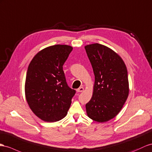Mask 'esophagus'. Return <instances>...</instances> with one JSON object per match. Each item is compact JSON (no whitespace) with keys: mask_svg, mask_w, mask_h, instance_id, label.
Masks as SVG:
<instances>
[{"mask_svg":"<svg viewBox=\"0 0 152 152\" xmlns=\"http://www.w3.org/2000/svg\"><path fill=\"white\" fill-rule=\"evenodd\" d=\"M84 91V88L83 87H80L79 88L77 89V92H81Z\"/></svg>","mask_w":152,"mask_h":152,"instance_id":"obj_1","label":"esophagus"}]
</instances>
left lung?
<instances>
[{
	"mask_svg": "<svg viewBox=\"0 0 152 152\" xmlns=\"http://www.w3.org/2000/svg\"><path fill=\"white\" fill-rule=\"evenodd\" d=\"M94 71L92 96L85 105L89 118L107 122L119 114L129 94L128 72L118 53L102 44L85 46Z\"/></svg>",
	"mask_w": 152,
	"mask_h": 152,
	"instance_id": "obj_1",
	"label": "left lung"
}]
</instances>
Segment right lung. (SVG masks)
Returning a JSON list of instances; mask_svg holds the SVG:
<instances>
[{"instance_id":"right-lung-1","label":"right lung","mask_w":152,"mask_h":152,"mask_svg":"<svg viewBox=\"0 0 152 152\" xmlns=\"http://www.w3.org/2000/svg\"><path fill=\"white\" fill-rule=\"evenodd\" d=\"M72 47L54 45L39 51L28 66L25 96L31 110L46 122L66 116L76 91L66 82L63 65Z\"/></svg>"}]
</instances>
